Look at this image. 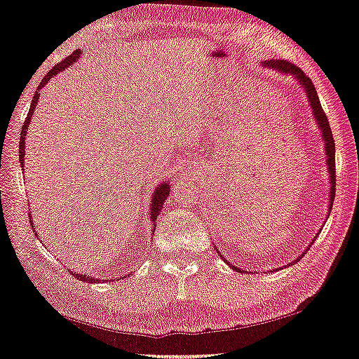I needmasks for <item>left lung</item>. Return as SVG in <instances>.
I'll list each match as a JSON object with an SVG mask.
<instances>
[{"label":"left lung","mask_w":359,"mask_h":359,"mask_svg":"<svg viewBox=\"0 0 359 359\" xmlns=\"http://www.w3.org/2000/svg\"><path fill=\"white\" fill-rule=\"evenodd\" d=\"M261 66L264 67H269L272 69V71L279 72L282 74V76H290L293 77L298 82L299 87L303 88V92L306 93V98H308V104L309 108L313 109V119L316 121V126L320 130V137H323V142H324V151H325V164H327V172H329V184H330V191H329V212L330 210H332V205H334V196H335V145H334V138H332V130H330V126H329V121H327V116L324 114L323 108H320V101H319V96H318V92L316 88H314V85L311 82V79H309L306 74H304L302 69L297 67L295 64L292 62H285V61H280V60H267V61H263L261 62ZM320 232V231H319ZM319 232L316 233V237H314L311 240V243L308 245L306 250L303 251L302 255L298 256V258H295L292 261V263H288L287 266L283 267H288V266H293L295 263H298L299 259L303 258L304 255H306V251L311 248V245L316 242V238L319 237ZM217 250V248H216ZM219 253V250H217ZM221 255V253H219ZM222 256V255H221ZM224 261L232 267L233 271H238V272H247L243 271L242 267H237L229 263V261L224 258ZM280 269V267H279ZM279 269H272V271H279ZM269 271V272H272Z\"/></svg>","instance_id":"left-lung-1"}]
</instances>
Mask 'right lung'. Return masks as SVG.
<instances>
[{
  "mask_svg": "<svg viewBox=\"0 0 359 359\" xmlns=\"http://www.w3.org/2000/svg\"><path fill=\"white\" fill-rule=\"evenodd\" d=\"M80 55H82V51L76 50V51L72 53L71 56L66 57V60H64L62 62L56 64V66L53 67L51 71L46 74L45 79L41 80V83L39 85V90L45 87V85H46L48 82H50V80H51L53 77H56L57 74H61L62 71H66L67 67H71L74 62H77ZM39 100H40V92H36V93L34 95V98H32L30 111H29V114H27V119H25L24 126H22V130H20L19 159H20V164H22V170H24V161H25V159H24V158H25V135H27V130H29L32 116H34V112H35V108H36V103H39ZM169 194H170V182H169V180L161 182V184L156 185V189L153 190V194H151V205H149V219H151L153 224H154V221H156V217L159 216V212H161V208H163V205L165 203V200H168ZM30 224H32V227H35V226H34V219H32V216H30ZM69 272H74V271H69ZM130 274H132V272H130ZM130 274H127V276H130ZM74 276H76L77 279H80L82 282H90V283L100 282V277H92V276H87V274H74Z\"/></svg>",
  "mask_w": 359,
  "mask_h": 359,
  "instance_id": "obj_1",
  "label": "right lung"
}]
</instances>
